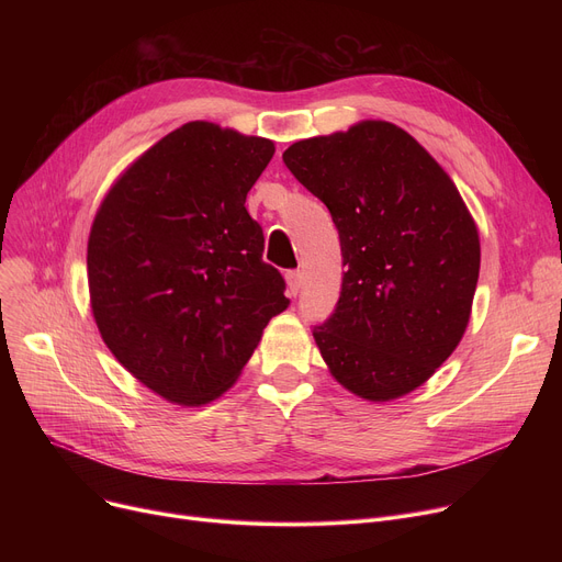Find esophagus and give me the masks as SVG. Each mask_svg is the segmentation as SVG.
Returning <instances> with one entry per match:
<instances>
[{
  "mask_svg": "<svg viewBox=\"0 0 562 562\" xmlns=\"http://www.w3.org/2000/svg\"><path fill=\"white\" fill-rule=\"evenodd\" d=\"M286 286L291 296H299V291L303 286V273L301 271H289L286 273Z\"/></svg>",
  "mask_w": 562,
  "mask_h": 562,
  "instance_id": "1",
  "label": "esophagus"
}]
</instances>
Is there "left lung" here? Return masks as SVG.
Instances as JSON below:
<instances>
[{
    "instance_id": "obj_1",
    "label": "left lung",
    "mask_w": 562,
    "mask_h": 562,
    "mask_svg": "<svg viewBox=\"0 0 562 562\" xmlns=\"http://www.w3.org/2000/svg\"><path fill=\"white\" fill-rule=\"evenodd\" d=\"M282 159L339 232V301L312 330L330 373L367 401L417 390L460 344L481 269L451 177L385 121L299 140Z\"/></svg>"
}]
</instances>
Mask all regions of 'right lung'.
I'll return each instance as SVG.
<instances>
[{
  "mask_svg": "<svg viewBox=\"0 0 562 562\" xmlns=\"http://www.w3.org/2000/svg\"><path fill=\"white\" fill-rule=\"evenodd\" d=\"M273 140L187 123L113 184L88 239V289L109 350L145 387L202 405L234 385L284 278L261 259L246 195Z\"/></svg>",
  "mask_w": 562,
  "mask_h": 562,
  "instance_id": "add662e5",
  "label": "right lung"
}]
</instances>
